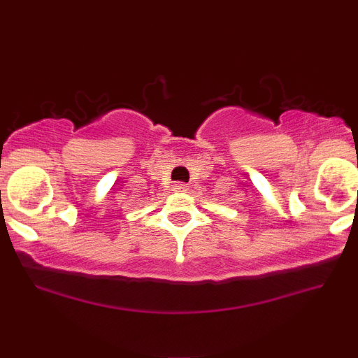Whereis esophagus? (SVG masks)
I'll return each mask as SVG.
<instances>
[{
	"mask_svg": "<svg viewBox=\"0 0 358 358\" xmlns=\"http://www.w3.org/2000/svg\"><path fill=\"white\" fill-rule=\"evenodd\" d=\"M173 188H175V192H185V190H187V185H185V183H175Z\"/></svg>",
	"mask_w": 358,
	"mask_h": 358,
	"instance_id": "esophagus-1",
	"label": "esophagus"
}]
</instances>
